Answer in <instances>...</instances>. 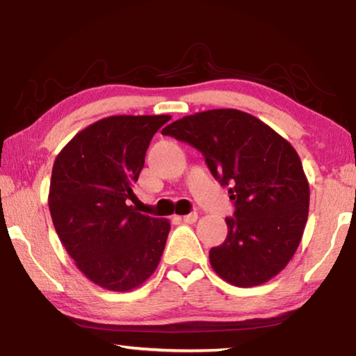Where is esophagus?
Masks as SVG:
<instances>
[{
  "mask_svg": "<svg viewBox=\"0 0 356 356\" xmlns=\"http://www.w3.org/2000/svg\"><path fill=\"white\" fill-rule=\"evenodd\" d=\"M182 220H184V222H188V225H191V222H195L197 220V213L196 212H191L188 215L182 216Z\"/></svg>",
  "mask_w": 356,
  "mask_h": 356,
  "instance_id": "1",
  "label": "esophagus"
}]
</instances>
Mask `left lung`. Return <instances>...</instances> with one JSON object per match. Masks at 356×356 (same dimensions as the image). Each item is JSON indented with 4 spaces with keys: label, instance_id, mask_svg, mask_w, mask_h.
<instances>
[{
    "label": "left lung",
    "instance_id": "left-lung-1",
    "mask_svg": "<svg viewBox=\"0 0 356 356\" xmlns=\"http://www.w3.org/2000/svg\"><path fill=\"white\" fill-rule=\"evenodd\" d=\"M163 135L196 147L212 176L231 185L234 218L210 250L215 273L238 287L272 280L293 257L309 210V184L292 144L251 114L232 108L174 120Z\"/></svg>",
    "mask_w": 356,
    "mask_h": 356
}]
</instances>
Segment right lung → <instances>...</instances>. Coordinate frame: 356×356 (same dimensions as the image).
<instances>
[{"mask_svg":"<svg viewBox=\"0 0 356 356\" xmlns=\"http://www.w3.org/2000/svg\"><path fill=\"white\" fill-rule=\"evenodd\" d=\"M171 116H110L78 131L58 154L48 207L78 270L108 291L152 276L171 225L136 212L134 185L152 136Z\"/></svg>","mask_w":356,"mask_h":356,"instance_id":"1","label":"right lung"}]
</instances>
